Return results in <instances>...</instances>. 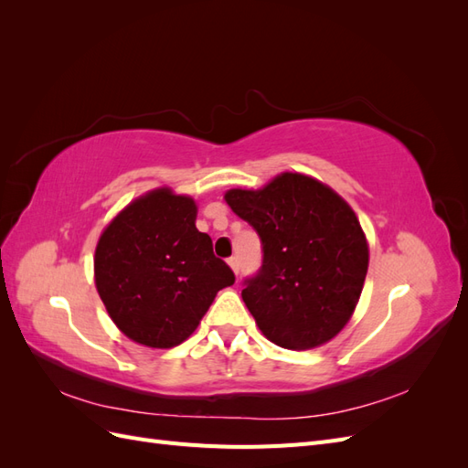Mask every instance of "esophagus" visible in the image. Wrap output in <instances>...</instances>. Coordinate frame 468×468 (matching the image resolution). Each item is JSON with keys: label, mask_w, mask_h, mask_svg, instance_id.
Wrapping results in <instances>:
<instances>
[{"label": "esophagus", "mask_w": 468, "mask_h": 468, "mask_svg": "<svg viewBox=\"0 0 468 468\" xmlns=\"http://www.w3.org/2000/svg\"><path fill=\"white\" fill-rule=\"evenodd\" d=\"M229 265L232 267V271L238 275V271H239V261H238V258H236V256L229 258Z\"/></svg>", "instance_id": "1"}]
</instances>
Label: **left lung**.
Here are the masks:
<instances>
[{
    "label": "left lung",
    "mask_w": 468,
    "mask_h": 468,
    "mask_svg": "<svg viewBox=\"0 0 468 468\" xmlns=\"http://www.w3.org/2000/svg\"><path fill=\"white\" fill-rule=\"evenodd\" d=\"M224 199L261 239L263 261L242 299L263 335L285 349L330 342L356 310L369 267L356 212L328 186L289 172Z\"/></svg>",
    "instance_id": "1"
}]
</instances>
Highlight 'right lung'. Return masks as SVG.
Masks as SVG:
<instances>
[{
	"label": "right lung",
	"mask_w": 468,
	"mask_h": 468,
	"mask_svg": "<svg viewBox=\"0 0 468 468\" xmlns=\"http://www.w3.org/2000/svg\"><path fill=\"white\" fill-rule=\"evenodd\" d=\"M197 205L162 187L112 218L95 248V285L117 328L148 347H174L195 332L232 269L195 226Z\"/></svg>",
	"instance_id": "1"
}]
</instances>
